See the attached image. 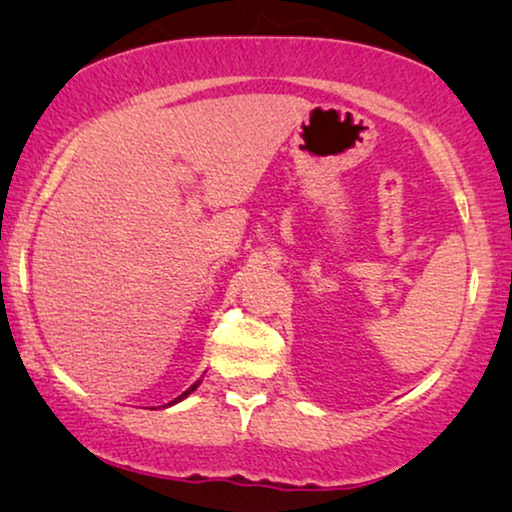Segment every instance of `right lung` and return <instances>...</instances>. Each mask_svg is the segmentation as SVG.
<instances>
[{
    "instance_id": "1",
    "label": "right lung",
    "mask_w": 512,
    "mask_h": 512,
    "mask_svg": "<svg viewBox=\"0 0 512 512\" xmlns=\"http://www.w3.org/2000/svg\"><path fill=\"white\" fill-rule=\"evenodd\" d=\"M198 387H200V380H198V382H195V384H193V387H191V389H186V391H184V394H181V396H179V398H174V401H172V403H167V405H174V403H179V401H184V398H186V396H188V394H191V391H195V389H198Z\"/></svg>"
}]
</instances>
